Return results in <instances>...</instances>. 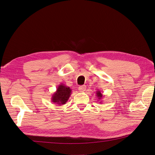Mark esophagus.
I'll return each mask as SVG.
<instances>
[{
    "mask_svg": "<svg viewBox=\"0 0 155 155\" xmlns=\"http://www.w3.org/2000/svg\"><path fill=\"white\" fill-rule=\"evenodd\" d=\"M79 91L81 92H83L84 91H85L86 90V86L85 85H82V86H79Z\"/></svg>",
    "mask_w": 155,
    "mask_h": 155,
    "instance_id": "esophagus-1",
    "label": "esophagus"
}]
</instances>
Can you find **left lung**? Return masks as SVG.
Here are the masks:
<instances>
[{
    "instance_id": "1",
    "label": "left lung",
    "mask_w": 155,
    "mask_h": 155,
    "mask_svg": "<svg viewBox=\"0 0 155 155\" xmlns=\"http://www.w3.org/2000/svg\"><path fill=\"white\" fill-rule=\"evenodd\" d=\"M96 96L98 98V100H100L101 98L104 97V96H103L102 94L101 93V91H97L96 92ZM100 103H102V101H101Z\"/></svg>"
}]
</instances>
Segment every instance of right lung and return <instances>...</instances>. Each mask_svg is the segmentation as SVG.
<instances>
[{
    "label": "right lung",
    "instance_id": "obj_1",
    "mask_svg": "<svg viewBox=\"0 0 155 155\" xmlns=\"http://www.w3.org/2000/svg\"><path fill=\"white\" fill-rule=\"evenodd\" d=\"M72 94V89L61 83L58 87L57 90L51 96V100L54 104L62 105L66 104Z\"/></svg>",
    "mask_w": 155,
    "mask_h": 155
}]
</instances>
